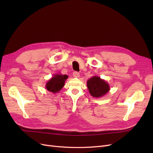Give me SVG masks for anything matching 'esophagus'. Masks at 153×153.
I'll return each mask as SVG.
<instances>
[{
	"instance_id": "1",
	"label": "esophagus",
	"mask_w": 153,
	"mask_h": 153,
	"mask_svg": "<svg viewBox=\"0 0 153 153\" xmlns=\"http://www.w3.org/2000/svg\"><path fill=\"white\" fill-rule=\"evenodd\" d=\"M73 76H74V77L78 78V77H79V76H80V73H78V72H77V71H75V72H73Z\"/></svg>"
}]
</instances>
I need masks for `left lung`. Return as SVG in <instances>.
Segmentation results:
<instances>
[{"instance_id": "obj_1", "label": "left lung", "mask_w": 153, "mask_h": 153, "mask_svg": "<svg viewBox=\"0 0 153 153\" xmlns=\"http://www.w3.org/2000/svg\"><path fill=\"white\" fill-rule=\"evenodd\" d=\"M87 88L92 97L101 98L110 91V85L105 80L99 76H93L87 82Z\"/></svg>"}]
</instances>
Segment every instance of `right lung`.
Returning <instances> with one entry per match:
<instances>
[{
  "label": "right lung",
  "instance_id": "add662e5",
  "mask_svg": "<svg viewBox=\"0 0 153 153\" xmlns=\"http://www.w3.org/2000/svg\"><path fill=\"white\" fill-rule=\"evenodd\" d=\"M68 78V76L66 75H62L61 73L55 74L46 84V89L54 94L57 93L64 87Z\"/></svg>",
  "mask_w": 153,
  "mask_h": 153
}]
</instances>
